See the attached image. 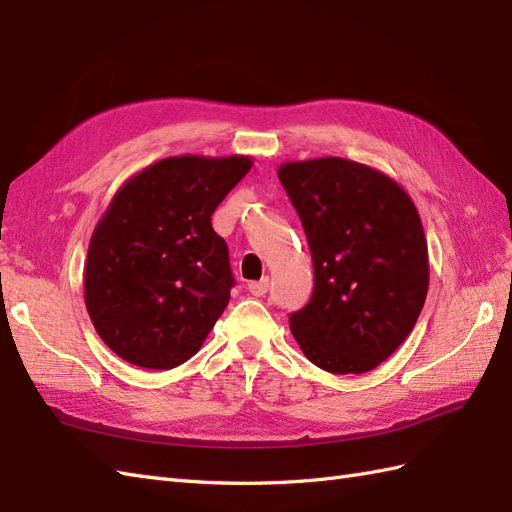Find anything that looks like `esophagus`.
I'll return each mask as SVG.
<instances>
[{"instance_id": "1", "label": "esophagus", "mask_w": 512, "mask_h": 512, "mask_svg": "<svg viewBox=\"0 0 512 512\" xmlns=\"http://www.w3.org/2000/svg\"><path fill=\"white\" fill-rule=\"evenodd\" d=\"M247 289H249V293H252V295L263 297L269 291V276H263V278L256 280V282H249Z\"/></svg>"}]
</instances>
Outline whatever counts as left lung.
<instances>
[{"instance_id": "left-lung-1", "label": "left lung", "mask_w": 512, "mask_h": 512, "mask_svg": "<svg viewBox=\"0 0 512 512\" xmlns=\"http://www.w3.org/2000/svg\"><path fill=\"white\" fill-rule=\"evenodd\" d=\"M313 254L315 291L289 317L299 350L330 373L376 369L413 332L430 284L428 241L410 195L339 156L278 167Z\"/></svg>"}]
</instances>
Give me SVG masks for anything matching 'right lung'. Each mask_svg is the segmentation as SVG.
Wrapping results in <instances>:
<instances>
[{
    "label": "right lung",
    "mask_w": 512,
    "mask_h": 512,
    "mask_svg": "<svg viewBox=\"0 0 512 512\" xmlns=\"http://www.w3.org/2000/svg\"><path fill=\"white\" fill-rule=\"evenodd\" d=\"M249 156H169L119 186L93 230L84 302L97 334L119 358L173 369L204 345L230 302L228 245L215 208Z\"/></svg>",
    "instance_id": "1"
}]
</instances>
